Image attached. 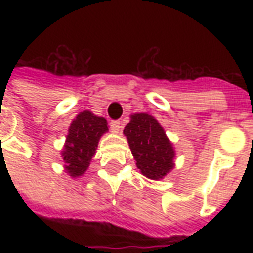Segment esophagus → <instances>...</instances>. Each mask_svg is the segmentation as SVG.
Segmentation results:
<instances>
[{"mask_svg":"<svg viewBox=\"0 0 253 253\" xmlns=\"http://www.w3.org/2000/svg\"><path fill=\"white\" fill-rule=\"evenodd\" d=\"M110 128H111V131H113V132L118 134L119 131H121V128H122V123L119 122V121H111Z\"/></svg>","mask_w":253,"mask_h":253,"instance_id":"obj_1","label":"esophagus"}]
</instances>
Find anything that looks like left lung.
<instances>
[{
  "label": "left lung",
  "mask_w": 253,
  "mask_h": 253,
  "mask_svg": "<svg viewBox=\"0 0 253 253\" xmlns=\"http://www.w3.org/2000/svg\"><path fill=\"white\" fill-rule=\"evenodd\" d=\"M123 134L143 176L160 180L172 170L174 150L162 125L152 115L147 113L132 114Z\"/></svg>",
  "instance_id": "left-lung-1"
}]
</instances>
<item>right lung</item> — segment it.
Segmentation results:
<instances>
[{
	"label": "right lung",
	"instance_id": "1",
	"mask_svg": "<svg viewBox=\"0 0 253 253\" xmlns=\"http://www.w3.org/2000/svg\"><path fill=\"white\" fill-rule=\"evenodd\" d=\"M107 121L91 111L84 110L72 121L61 158L65 163V172L71 177H80L86 172L94 156L99 138L107 132Z\"/></svg>",
	"mask_w": 253,
	"mask_h": 253
}]
</instances>
